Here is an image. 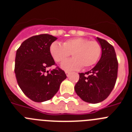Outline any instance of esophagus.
Masks as SVG:
<instances>
[{
	"label": "esophagus",
	"mask_w": 132,
	"mask_h": 132,
	"mask_svg": "<svg viewBox=\"0 0 132 132\" xmlns=\"http://www.w3.org/2000/svg\"><path fill=\"white\" fill-rule=\"evenodd\" d=\"M65 74L67 75V76L69 77V75H70V72L69 71H65Z\"/></svg>",
	"instance_id": "1"
}]
</instances>
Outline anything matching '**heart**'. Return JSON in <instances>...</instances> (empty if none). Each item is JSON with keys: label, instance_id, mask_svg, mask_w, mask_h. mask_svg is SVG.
<instances>
[{"label": "heart", "instance_id": "b5f03b06", "mask_svg": "<svg viewBox=\"0 0 132 132\" xmlns=\"http://www.w3.org/2000/svg\"><path fill=\"white\" fill-rule=\"evenodd\" d=\"M50 54L57 63H62L71 55L73 58L63 63L61 68L65 71H77L94 66L101 57L102 47L97 41L85 38H73L65 41L61 45L53 42L50 47Z\"/></svg>", "mask_w": 132, "mask_h": 132}]
</instances>
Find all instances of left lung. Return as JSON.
<instances>
[{
	"label": "left lung",
	"mask_w": 132,
	"mask_h": 132,
	"mask_svg": "<svg viewBox=\"0 0 132 132\" xmlns=\"http://www.w3.org/2000/svg\"><path fill=\"white\" fill-rule=\"evenodd\" d=\"M102 47V55L90 71L79 73L75 86L77 94L85 102L96 104L105 100L116 84L118 63L114 47L105 39L97 38Z\"/></svg>",
	"instance_id": "8db88e82"
}]
</instances>
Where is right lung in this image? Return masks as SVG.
Returning <instances> with one entry per match:
<instances>
[{
  "label": "right lung",
  "mask_w": 132,
  "mask_h": 132,
  "mask_svg": "<svg viewBox=\"0 0 132 132\" xmlns=\"http://www.w3.org/2000/svg\"><path fill=\"white\" fill-rule=\"evenodd\" d=\"M57 38L40 34L26 39L16 51L14 72L20 88L31 101L42 102L52 98L67 75L55 65L50 52L51 44Z\"/></svg>",
  "instance_id": "add662e5"
}]
</instances>
